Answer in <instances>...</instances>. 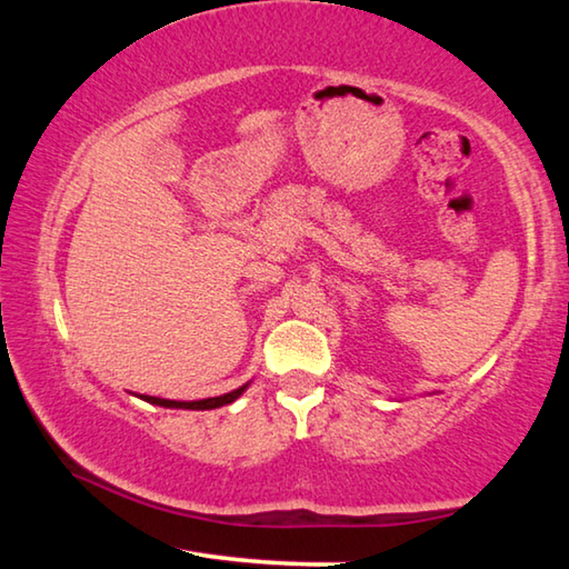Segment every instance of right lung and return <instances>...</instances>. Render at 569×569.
<instances>
[{"mask_svg": "<svg viewBox=\"0 0 569 569\" xmlns=\"http://www.w3.org/2000/svg\"><path fill=\"white\" fill-rule=\"evenodd\" d=\"M250 387V381L243 383V387H238L233 391L223 393V397H210V399H198V401H176V399H160V397H148V393H134V397H140L142 401L148 403H156V407H166V409H190V411H208V409H218V407H226V403H233L240 393Z\"/></svg>", "mask_w": 569, "mask_h": 569, "instance_id": "obj_1", "label": "right lung"}]
</instances>
